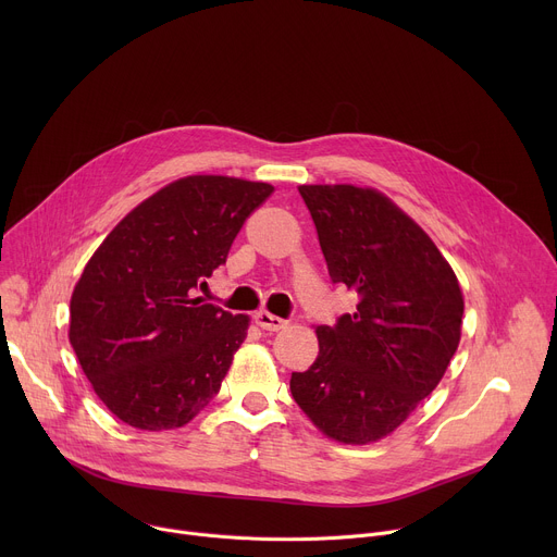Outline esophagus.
<instances>
[{
  "label": "esophagus",
  "mask_w": 557,
  "mask_h": 557,
  "mask_svg": "<svg viewBox=\"0 0 557 557\" xmlns=\"http://www.w3.org/2000/svg\"><path fill=\"white\" fill-rule=\"evenodd\" d=\"M253 320H256V324H258L262 331H271V333H277V331H282V329L286 326V322H284V320H280V317L271 314L269 310H260V312H256V314H253Z\"/></svg>",
  "instance_id": "esophagus-1"
}]
</instances>
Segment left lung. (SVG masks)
<instances>
[{"mask_svg": "<svg viewBox=\"0 0 557 557\" xmlns=\"http://www.w3.org/2000/svg\"><path fill=\"white\" fill-rule=\"evenodd\" d=\"M331 280L359 295L290 392L312 425L344 445L399 428L443 379L460 342L462 290L432 237L385 194L299 185Z\"/></svg>", "mask_w": 557, "mask_h": 557, "instance_id": "left-lung-1", "label": "left lung"}]
</instances>
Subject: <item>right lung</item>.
<instances>
[{
  "instance_id": "add662e5",
  "label": "right lung",
  "mask_w": 557,
  "mask_h": 557,
  "mask_svg": "<svg viewBox=\"0 0 557 557\" xmlns=\"http://www.w3.org/2000/svg\"><path fill=\"white\" fill-rule=\"evenodd\" d=\"M273 185L185 176L134 207L70 297V344L103 406L147 430L187 425L220 392L249 314L196 297Z\"/></svg>"
}]
</instances>
